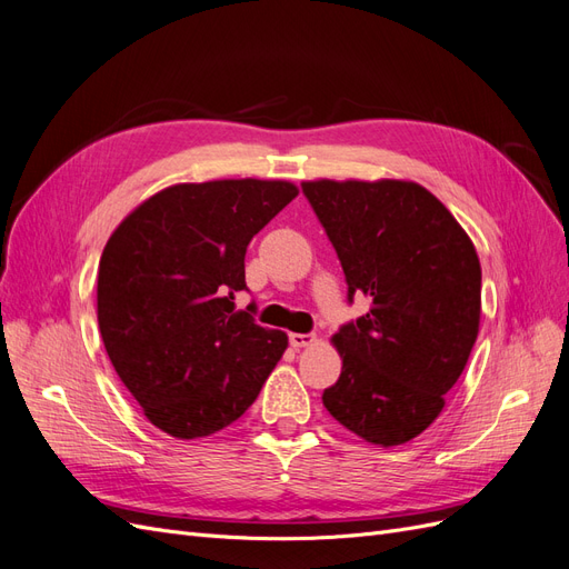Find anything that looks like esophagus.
<instances>
[{
	"label": "esophagus",
	"mask_w": 569,
	"mask_h": 569,
	"mask_svg": "<svg viewBox=\"0 0 569 569\" xmlns=\"http://www.w3.org/2000/svg\"><path fill=\"white\" fill-rule=\"evenodd\" d=\"M313 341H316L313 335H299V332H291V335H289V343H291V347H295V349L311 347Z\"/></svg>",
	"instance_id": "1"
}]
</instances>
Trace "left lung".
I'll use <instances>...</instances> for the list:
<instances>
[{
  "label": "left lung",
  "instance_id": "left-lung-1",
  "mask_svg": "<svg viewBox=\"0 0 569 569\" xmlns=\"http://www.w3.org/2000/svg\"><path fill=\"white\" fill-rule=\"evenodd\" d=\"M303 194L370 311L339 327V380L322 403L353 435L399 446L432 425L479 332L481 268L470 237L425 187L318 180Z\"/></svg>",
  "mask_w": 569,
  "mask_h": 569
}]
</instances>
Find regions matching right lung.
I'll return each instance as SVG.
<instances>
[{"label": "right lung", "instance_id": "obj_1", "mask_svg": "<svg viewBox=\"0 0 569 569\" xmlns=\"http://www.w3.org/2000/svg\"><path fill=\"white\" fill-rule=\"evenodd\" d=\"M299 189L284 180H213L153 194L120 222L97 274L107 353L151 425L197 439L256 401L287 335L237 311L244 256Z\"/></svg>", "mask_w": 569, "mask_h": 569}]
</instances>
